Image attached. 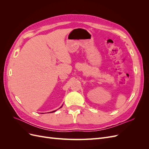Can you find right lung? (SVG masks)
Listing matches in <instances>:
<instances>
[{
    "label": "right lung",
    "instance_id": "right-lung-1",
    "mask_svg": "<svg viewBox=\"0 0 149 149\" xmlns=\"http://www.w3.org/2000/svg\"><path fill=\"white\" fill-rule=\"evenodd\" d=\"M61 107H62V106H61ZM55 111H52V112H55Z\"/></svg>",
    "mask_w": 149,
    "mask_h": 149
}]
</instances>
